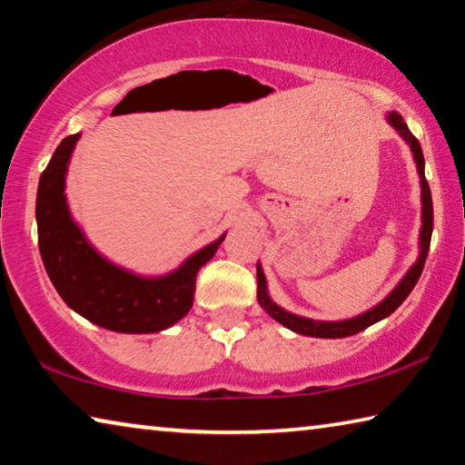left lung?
<instances>
[{
	"mask_svg": "<svg viewBox=\"0 0 465 465\" xmlns=\"http://www.w3.org/2000/svg\"><path fill=\"white\" fill-rule=\"evenodd\" d=\"M388 123L393 129L400 133L408 145H411V152L414 155L416 162V170H419L420 176V201H422V227H420V242H419V258L416 262L408 269V272L402 277V281L398 282L396 287L391 289V293L373 305L371 310H367L359 316L351 318V320H338V322H322V320H312V318H303V316H295L287 310H282L281 305H277L269 295V289H266V279L262 272L261 262L256 264V279H258V303L261 308L269 313L272 320H277L279 324H282L289 330H293L297 334L303 336H313V338H344V336H352L361 332V330L369 328L375 322H380L383 318H388L390 313L396 312L400 305H402L404 299L411 295V291L414 289L416 282H419L422 269H424V261H427L429 254V246H430V233H432V199H430V188L427 178H424V157H422V149L419 139H416L411 129L406 127V123L402 121V116L398 113H388Z\"/></svg>",
	"mask_w": 465,
	"mask_h": 465,
	"instance_id": "left-lung-1",
	"label": "left lung"
}]
</instances>
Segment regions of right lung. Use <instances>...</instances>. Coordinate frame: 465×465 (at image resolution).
I'll list each match as a JSON object with an SVG mask.
<instances>
[{
	"label": "right lung",
	"instance_id": "obj_1",
	"mask_svg": "<svg viewBox=\"0 0 465 465\" xmlns=\"http://www.w3.org/2000/svg\"><path fill=\"white\" fill-rule=\"evenodd\" d=\"M80 137L61 141L38 183V248L46 274L63 302L92 324L123 334L162 332L191 312L196 272L215 256L225 233L162 277H141L110 262L69 213L65 174Z\"/></svg>",
	"mask_w": 465,
	"mask_h": 465
}]
</instances>
